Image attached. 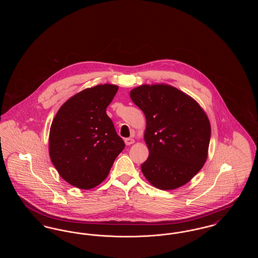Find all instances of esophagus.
Returning <instances> with one entry per match:
<instances>
[{
  "instance_id": "obj_1",
  "label": "esophagus",
  "mask_w": 258,
  "mask_h": 258,
  "mask_svg": "<svg viewBox=\"0 0 258 258\" xmlns=\"http://www.w3.org/2000/svg\"><path fill=\"white\" fill-rule=\"evenodd\" d=\"M124 143H125V145L130 146V145H132V144L135 143V139H133V138H125V139H124Z\"/></svg>"
}]
</instances>
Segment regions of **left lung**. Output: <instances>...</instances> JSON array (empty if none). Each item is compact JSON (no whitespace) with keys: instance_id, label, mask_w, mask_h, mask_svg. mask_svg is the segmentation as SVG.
Masks as SVG:
<instances>
[{"instance_id":"8db88e82","label":"left lung","mask_w":258,"mask_h":258,"mask_svg":"<svg viewBox=\"0 0 258 258\" xmlns=\"http://www.w3.org/2000/svg\"><path fill=\"white\" fill-rule=\"evenodd\" d=\"M130 95L146 117L149 157L141 164L145 178L162 190L186 184L207 160L211 124L205 111L188 95L165 84L141 85Z\"/></svg>"}]
</instances>
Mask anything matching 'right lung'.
Listing matches in <instances>:
<instances>
[{"mask_svg": "<svg viewBox=\"0 0 258 258\" xmlns=\"http://www.w3.org/2000/svg\"><path fill=\"white\" fill-rule=\"evenodd\" d=\"M117 91L112 84L85 89L68 99L53 119L50 159L61 178L78 188L100 184L124 148L106 114Z\"/></svg>", "mask_w": 258, "mask_h": 258, "instance_id": "1", "label": "right lung"}]
</instances>
